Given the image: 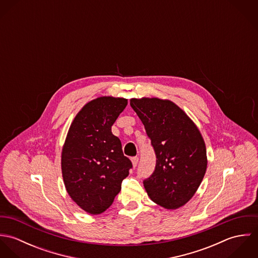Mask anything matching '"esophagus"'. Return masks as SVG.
I'll return each mask as SVG.
<instances>
[{
    "mask_svg": "<svg viewBox=\"0 0 258 258\" xmlns=\"http://www.w3.org/2000/svg\"><path fill=\"white\" fill-rule=\"evenodd\" d=\"M131 161H132L133 167H136V166L138 165V162H139V158H138V157H133V158H131Z\"/></svg>",
    "mask_w": 258,
    "mask_h": 258,
    "instance_id": "obj_1",
    "label": "esophagus"
}]
</instances>
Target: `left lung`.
<instances>
[{
    "instance_id": "8db88e82",
    "label": "left lung",
    "mask_w": 258,
    "mask_h": 258,
    "mask_svg": "<svg viewBox=\"0 0 258 258\" xmlns=\"http://www.w3.org/2000/svg\"><path fill=\"white\" fill-rule=\"evenodd\" d=\"M130 105L141 119L156 155L153 174L143 181L150 199L176 210L186 204L207 170L205 141L179 106L159 98H133Z\"/></svg>"
}]
</instances>
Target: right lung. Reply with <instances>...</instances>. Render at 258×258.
<instances>
[{
    "label": "right lung",
    "mask_w": 258,
    "mask_h": 258,
    "mask_svg": "<svg viewBox=\"0 0 258 258\" xmlns=\"http://www.w3.org/2000/svg\"><path fill=\"white\" fill-rule=\"evenodd\" d=\"M127 99L99 97L83 106L72 123L61 154L66 188L85 212H105L121 190L132 163L111 127Z\"/></svg>",
    "instance_id": "obj_1"
}]
</instances>
